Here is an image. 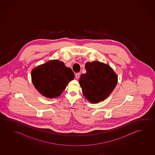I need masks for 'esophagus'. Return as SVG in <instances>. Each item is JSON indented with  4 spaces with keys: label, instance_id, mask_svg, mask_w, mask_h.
<instances>
[{
    "label": "esophagus",
    "instance_id": "34e87169",
    "mask_svg": "<svg viewBox=\"0 0 155 155\" xmlns=\"http://www.w3.org/2000/svg\"><path fill=\"white\" fill-rule=\"evenodd\" d=\"M80 73H76V74H75V77H76V79H79V78H80Z\"/></svg>",
    "mask_w": 155,
    "mask_h": 155
}]
</instances>
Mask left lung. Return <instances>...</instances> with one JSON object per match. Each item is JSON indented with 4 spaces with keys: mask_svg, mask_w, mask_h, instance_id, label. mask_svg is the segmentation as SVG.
<instances>
[{
    "mask_svg": "<svg viewBox=\"0 0 155 155\" xmlns=\"http://www.w3.org/2000/svg\"><path fill=\"white\" fill-rule=\"evenodd\" d=\"M86 74L81 75L79 84L86 98L92 103L103 101L117 84V76L109 65L99 61L87 62Z\"/></svg>",
    "mask_w": 155,
    "mask_h": 155,
    "instance_id": "8db88e82",
    "label": "left lung"
}]
</instances>
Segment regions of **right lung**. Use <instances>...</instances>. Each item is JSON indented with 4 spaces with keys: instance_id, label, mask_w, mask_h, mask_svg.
<instances>
[{
    "instance_id": "obj_1",
    "label": "right lung",
    "mask_w": 155,
    "mask_h": 155,
    "mask_svg": "<svg viewBox=\"0 0 155 155\" xmlns=\"http://www.w3.org/2000/svg\"><path fill=\"white\" fill-rule=\"evenodd\" d=\"M31 75L35 88L42 95L49 98L60 96L75 76L71 68L57 60L37 67L32 70Z\"/></svg>"
}]
</instances>
